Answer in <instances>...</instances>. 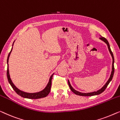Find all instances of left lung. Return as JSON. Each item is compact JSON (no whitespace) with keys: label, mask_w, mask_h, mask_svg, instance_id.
I'll return each mask as SVG.
<instances>
[{"label":"left lung","mask_w":120,"mask_h":120,"mask_svg":"<svg viewBox=\"0 0 120 120\" xmlns=\"http://www.w3.org/2000/svg\"><path fill=\"white\" fill-rule=\"evenodd\" d=\"M100 39L101 40H102V41H103L104 42H105L107 45L108 48V49H109V52H110V54H111V56H112V71H111L110 77V78H109V79H108V80L107 81V82L105 83V85H104L103 86L101 89H99V90L97 91L90 92V93H82V92H80L79 91H77L75 90V89H74L73 87H72V86L71 85V84H70V82H69V80H68V84L69 87H70L71 90L73 92V93H75V94H77V95L82 96H94V95H98V94H101V93H102V92L105 90V89L107 87L108 85V84H109V82H111V80H112L113 75H114V55H113L112 52H111L110 47V45H109V43L108 42V41H107V40L105 38H103V37H101V38H100Z\"/></svg>","instance_id":"obj_1"}]
</instances>
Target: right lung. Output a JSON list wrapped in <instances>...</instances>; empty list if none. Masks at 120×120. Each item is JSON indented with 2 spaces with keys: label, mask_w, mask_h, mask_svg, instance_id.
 Returning a JSON list of instances; mask_svg holds the SVG:
<instances>
[{
  "label": "right lung",
  "mask_w": 120,
  "mask_h": 120,
  "mask_svg": "<svg viewBox=\"0 0 120 120\" xmlns=\"http://www.w3.org/2000/svg\"><path fill=\"white\" fill-rule=\"evenodd\" d=\"M15 42V41H14ZM14 43V42H13ZM13 43L12 45V46L13 45ZM12 50V48L11 51H10V53L9 54V55H8V59H7V62H8H8H9V58L10 56V54H11V52ZM54 74H53L51 76H50L49 78V82L46 87H45V89H43L42 91H41L36 92V93H27V92H23L22 91H21L19 89L17 88V87L15 86V85L13 84L12 82L11 78H10V75H9V67L8 66V69H7V77H8V81H9V83L11 86L12 87L13 90H15V91L17 94L18 95L21 96V97H24V98H29V99H38V98H43L46 97V96L48 95L50 91V88H51V85H52V78H53V75Z\"/></svg>",
  "instance_id": "obj_1"
}]
</instances>
